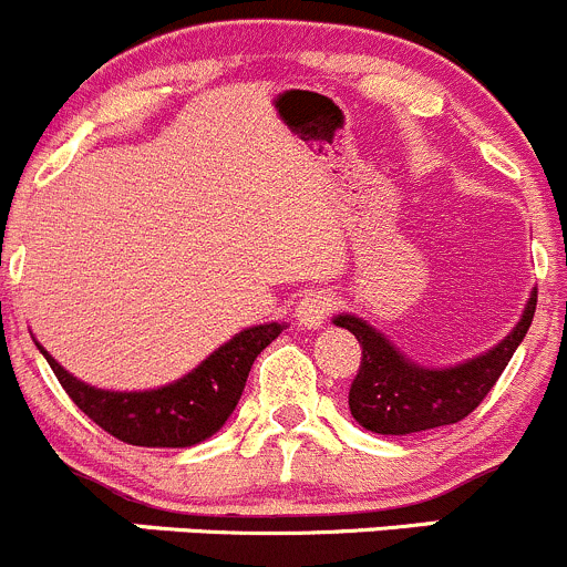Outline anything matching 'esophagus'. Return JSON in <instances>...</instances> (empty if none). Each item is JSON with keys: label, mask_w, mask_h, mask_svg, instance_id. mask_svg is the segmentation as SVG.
<instances>
[{"label": "esophagus", "mask_w": 567, "mask_h": 567, "mask_svg": "<svg viewBox=\"0 0 567 567\" xmlns=\"http://www.w3.org/2000/svg\"><path fill=\"white\" fill-rule=\"evenodd\" d=\"M336 308V297L333 291L328 289H308L302 295V300L297 302L295 308V317L302 328L313 330V328H322L324 319L330 317V311Z\"/></svg>", "instance_id": "obj_1"}]
</instances>
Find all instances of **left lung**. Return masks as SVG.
<instances>
[{
	"label": "left lung",
	"instance_id": "1",
	"mask_svg": "<svg viewBox=\"0 0 567 567\" xmlns=\"http://www.w3.org/2000/svg\"><path fill=\"white\" fill-rule=\"evenodd\" d=\"M535 306L537 289H532L518 324L496 347L455 367L439 369L408 358L367 319L336 313L333 324L350 330L363 350L361 369L350 385L352 419L378 435H411L466 419L496 385L498 374L524 341Z\"/></svg>",
	"mask_w": 567,
	"mask_h": 567
}]
</instances>
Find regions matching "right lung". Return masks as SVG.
<instances>
[{
    "label": "right lung",
    "instance_id": "1",
    "mask_svg": "<svg viewBox=\"0 0 567 567\" xmlns=\"http://www.w3.org/2000/svg\"><path fill=\"white\" fill-rule=\"evenodd\" d=\"M286 330L284 322H265L239 330L217 347L193 372L148 391H110L87 385L65 372L35 341L74 405L101 430L132 446L184 450L212 439L237 408L256 355Z\"/></svg>",
    "mask_w": 567,
    "mask_h": 567
}]
</instances>
